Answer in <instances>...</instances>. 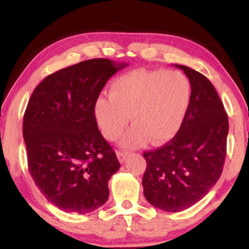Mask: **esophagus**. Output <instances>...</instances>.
I'll list each match as a JSON object with an SVG mask.
<instances>
[{"label": "esophagus", "instance_id": "obj_1", "mask_svg": "<svg viewBox=\"0 0 249 249\" xmlns=\"http://www.w3.org/2000/svg\"><path fill=\"white\" fill-rule=\"evenodd\" d=\"M117 157H118V160L121 162H124L125 159H126L127 153L124 152V151H117Z\"/></svg>", "mask_w": 249, "mask_h": 249}]
</instances>
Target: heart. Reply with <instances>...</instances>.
<instances>
[{
	"label": "heart",
	"mask_w": 249,
	"mask_h": 249,
	"mask_svg": "<svg viewBox=\"0 0 249 249\" xmlns=\"http://www.w3.org/2000/svg\"><path fill=\"white\" fill-rule=\"evenodd\" d=\"M192 98V87L181 71L137 69L113 79L110 95H99L93 112L101 132L116 141L126 127L133 126L123 139L126 147H137L147 139L164 144L184 124Z\"/></svg>",
	"instance_id": "obj_1"
}]
</instances>
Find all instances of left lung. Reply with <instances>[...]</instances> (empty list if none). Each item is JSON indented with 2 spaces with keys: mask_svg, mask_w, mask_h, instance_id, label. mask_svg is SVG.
Masks as SVG:
<instances>
[{
  "mask_svg": "<svg viewBox=\"0 0 249 249\" xmlns=\"http://www.w3.org/2000/svg\"><path fill=\"white\" fill-rule=\"evenodd\" d=\"M192 87L184 124L170 142L145 151L144 196L166 212L196 205L216 184L224 168L228 117L213 84L198 71L176 64Z\"/></svg>",
  "mask_w": 249,
  "mask_h": 249,
  "instance_id": "left-lung-1",
  "label": "left lung"
}]
</instances>
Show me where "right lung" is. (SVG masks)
I'll use <instances>...</instances> for the list:
<instances>
[{"mask_svg": "<svg viewBox=\"0 0 249 249\" xmlns=\"http://www.w3.org/2000/svg\"><path fill=\"white\" fill-rule=\"evenodd\" d=\"M88 59L45 77L23 117L29 172L43 196L68 213L85 214L108 198L121 167L98 130L93 105L111 76L126 67Z\"/></svg>", "mask_w": 249, "mask_h": 249, "instance_id": "right-lung-1", "label": "right lung"}]
</instances>
